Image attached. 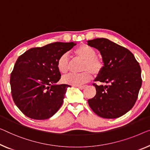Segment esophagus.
<instances>
[{
	"instance_id": "1",
	"label": "esophagus",
	"mask_w": 150,
	"mask_h": 150,
	"mask_svg": "<svg viewBox=\"0 0 150 150\" xmlns=\"http://www.w3.org/2000/svg\"><path fill=\"white\" fill-rule=\"evenodd\" d=\"M78 88H79L80 89H83L85 88H86V86H77Z\"/></svg>"
}]
</instances>
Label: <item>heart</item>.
<instances>
[{"label":"heart","mask_w":150,"mask_h":150,"mask_svg":"<svg viewBox=\"0 0 150 150\" xmlns=\"http://www.w3.org/2000/svg\"><path fill=\"white\" fill-rule=\"evenodd\" d=\"M76 57L84 61L81 67V73H69L62 77L64 83L71 86H79L86 83L90 80L91 73L93 75H98L103 69L104 64L101 59L96 57V52L91 47L83 44L75 49L74 51ZM57 67L62 73L68 72L71 67V61L67 53L61 56L57 62Z\"/></svg>","instance_id":"b5f03b06"}]
</instances>
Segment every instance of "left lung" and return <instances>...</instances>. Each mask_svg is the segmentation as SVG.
<instances>
[{
    "instance_id": "1",
    "label": "left lung",
    "mask_w": 150,
    "mask_h": 150,
    "mask_svg": "<svg viewBox=\"0 0 150 150\" xmlns=\"http://www.w3.org/2000/svg\"><path fill=\"white\" fill-rule=\"evenodd\" d=\"M88 44L100 51L104 63L94 81L108 84H93L96 94L88 100L89 106L100 117H121L135 105L142 87L139 62L128 49L106 38L88 40Z\"/></svg>"
}]
</instances>
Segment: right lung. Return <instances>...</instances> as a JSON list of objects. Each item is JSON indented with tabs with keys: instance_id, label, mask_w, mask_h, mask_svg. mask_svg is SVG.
I'll use <instances>...</instances> for the list:
<instances>
[{
	"instance_id": "obj_1",
	"label": "right lung",
	"mask_w": 150,
	"mask_h": 150,
	"mask_svg": "<svg viewBox=\"0 0 150 150\" xmlns=\"http://www.w3.org/2000/svg\"><path fill=\"white\" fill-rule=\"evenodd\" d=\"M74 46L75 42H54L31 48L17 59L11 74V93L28 117L47 119L61 108L70 86L57 83L61 76L57 62Z\"/></svg>"
}]
</instances>
